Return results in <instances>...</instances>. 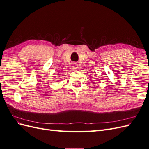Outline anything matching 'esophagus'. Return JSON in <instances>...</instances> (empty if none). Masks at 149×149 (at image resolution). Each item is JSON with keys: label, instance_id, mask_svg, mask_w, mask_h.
<instances>
[{"label": "esophagus", "instance_id": "34e87169", "mask_svg": "<svg viewBox=\"0 0 149 149\" xmlns=\"http://www.w3.org/2000/svg\"><path fill=\"white\" fill-rule=\"evenodd\" d=\"M78 65L76 63H73V65H72V67L73 68V69H77Z\"/></svg>", "mask_w": 149, "mask_h": 149}]
</instances>
